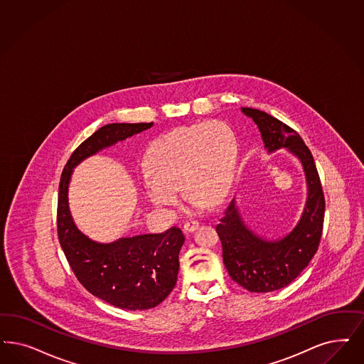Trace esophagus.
<instances>
[{
    "label": "esophagus",
    "instance_id": "34e87169",
    "mask_svg": "<svg viewBox=\"0 0 364 364\" xmlns=\"http://www.w3.org/2000/svg\"><path fill=\"white\" fill-rule=\"evenodd\" d=\"M198 227H199L198 222H187V223H184L183 230H184V232H193Z\"/></svg>",
    "mask_w": 364,
    "mask_h": 364
}]
</instances>
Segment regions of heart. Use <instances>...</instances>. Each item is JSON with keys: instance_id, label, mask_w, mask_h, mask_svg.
Masks as SVG:
<instances>
[{"instance_id": "heart-1", "label": "heart", "mask_w": 364, "mask_h": 364, "mask_svg": "<svg viewBox=\"0 0 364 364\" xmlns=\"http://www.w3.org/2000/svg\"><path fill=\"white\" fill-rule=\"evenodd\" d=\"M237 161L238 139L225 122L183 126L151 142L141 184L146 199L164 213H176L178 187L189 196L191 208L200 211L226 198Z\"/></svg>"}]
</instances>
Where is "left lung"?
<instances>
[{"label":"left lung","mask_w":364,"mask_h":364,"mask_svg":"<svg viewBox=\"0 0 364 364\" xmlns=\"http://www.w3.org/2000/svg\"><path fill=\"white\" fill-rule=\"evenodd\" d=\"M240 112L258 127L267 154L285 149L300 161L306 183L300 219L281 238L267 239L252 231L243 220L235 198L216 226L230 277L250 291L267 293L288 287L314 258L323 232L326 200L314 156L300 134L258 109L242 107Z\"/></svg>","instance_id":"8db88e82"}]
</instances>
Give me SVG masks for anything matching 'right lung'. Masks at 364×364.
<instances>
[{
  "instance_id": "obj_1",
  "label": "right lung",
  "mask_w": 364,
  "mask_h": 364,
  "mask_svg": "<svg viewBox=\"0 0 364 364\" xmlns=\"http://www.w3.org/2000/svg\"><path fill=\"white\" fill-rule=\"evenodd\" d=\"M151 126L153 122L102 126L71 154L59 186L58 235L68 264L91 294L127 311L151 309L168 297L177 282L178 254L186 238L180 228L171 227L161 234L97 242L76 226L70 211L68 187L82 161Z\"/></svg>"
}]
</instances>
